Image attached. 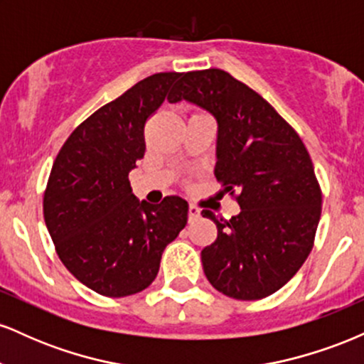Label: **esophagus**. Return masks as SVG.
I'll return each instance as SVG.
<instances>
[{
    "instance_id": "34e87169",
    "label": "esophagus",
    "mask_w": 364,
    "mask_h": 364,
    "mask_svg": "<svg viewBox=\"0 0 364 364\" xmlns=\"http://www.w3.org/2000/svg\"><path fill=\"white\" fill-rule=\"evenodd\" d=\"M198 217H200V208L198 207H195V205L188 207V219H190V223H191V220H196Z\"/></svg>"
}]
</instances>
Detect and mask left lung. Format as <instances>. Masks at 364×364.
Segmentation results:
<instances>
[{
    "label": "left lung",
    "mask_w": 364,
    "mask_h": 364,
    "mask_svg": "<svg viewBox=\"0 0 364 364\" xmlns=\"http://www.w3.org/2000/svg\"><path fill=\"white\" fill-rule=\"evenodd\" d=\"M169 102L186 101L217 121V181L237 191L229 220L203 208L217 240L202 250L203 272L217 291L253 301L274 294L310 255L321 191L306 147L286 119L224 70L181 73Z\"/></svg>",
    "instance_id": "1"
}]
</instances>
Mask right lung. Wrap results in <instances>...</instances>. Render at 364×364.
<instances>
[{
	"instance_id": "obj_1",
	"label": "right lung",
	"mask_w": 364,
	"mask_h": 364,
	"mask_svg": "<svg viewBox=\"0 0 364 364\" xmlns=\"http://www.w3.org/2000/svg\"><path fill=\"white\" fill-rule=\"evenodd\" d=\"M181 73H156L102 106L65 141L44 193V220L63 265L109 298L152 284L162 252L188 220V202L139 200L128 174L145 154L144 127Z\"/></svg>"
}]
</instances>
